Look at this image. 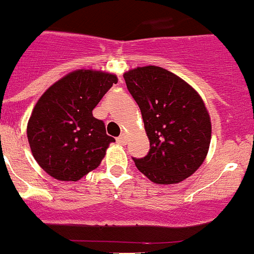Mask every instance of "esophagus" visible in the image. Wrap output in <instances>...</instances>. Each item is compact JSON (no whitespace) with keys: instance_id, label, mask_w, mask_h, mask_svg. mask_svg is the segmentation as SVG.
Segmentation results:
<instances>
[{"instance_id":"34e87169","label":"esophagus","mask_w":254,"mask_h":254,"mask_svg":"<svg viewBox=\"0 0 254 254\" xmlns=\"http://www.w3.org/2000/svg\"><path fill=\"white\" fill-rule=\"evenodd\" d=\"M117 142L120 143V145H126V143H127V137H126V134H121L120 137H117Z\"/></svg>"}]
</instances>
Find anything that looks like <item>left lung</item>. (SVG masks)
I'll list each match as a JSON object with an SVG mask.
<instances>
[{"label": "left lung", "mask_w": 254, "mask_h": 254, "mask_svg": "<svg viewBox=\"0 0 254 254\" xmlns=\"http://www.w3.org/2000/svg\"><path fill=\"white\" fill-rule=\"evenodd\" d=\"M123 77L150 141L146 156L133 158L136 167L158 185L185 181L201 167L210 147L205 103L185 80L161 67H137Z\"/></svg>", "instance_id": "8db88e82"}]
</instances>
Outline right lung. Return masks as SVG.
<instances>
[{
	"label": "right lung",
	"mask_w": 254,
	"mask_h": 254,
	"mask_svg": "<svg viewBox=\"0 0 254 254\" xmlns=\"http://www.w3.org/2000/svg\"><path fill=\"white\" fill-rule=\"evenodd\" d=\"M117 81L113 73L77 69L40 96L26 133L33 156L49 176L76 182L99 167L116 140L93 117V109Z\"/></svg>",
	"instance_id": "right-lung-1"
}]
</instances>
